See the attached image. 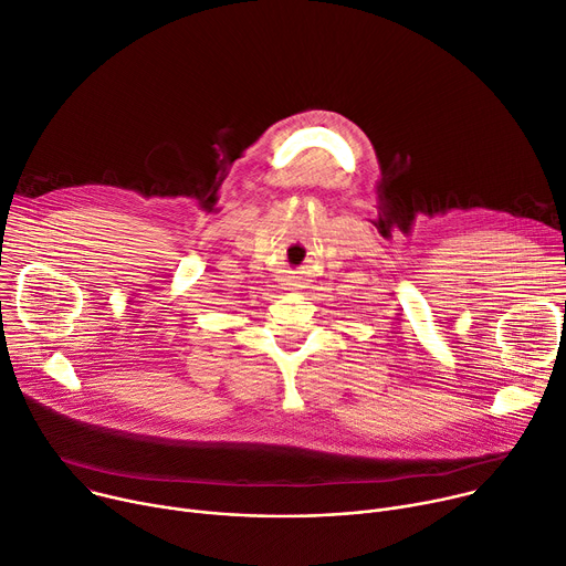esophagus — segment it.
I'll use <instances>...</instances> for the list:
<instances>
[{"instance_id": "esophagus-1", "label": "esophagus", "mask_w": 566, "mask_h": 566, "mask_svg": "<svg viewBox=\"0 0 566 566\" xmlns=\"http://www.w3.org/2000/svg\"><path fill=\"white\" fill-rule=\"evenodd\" d=\"M293 286H297L295 282H286V289H293Z\"/></svg>"}]
</instances>
